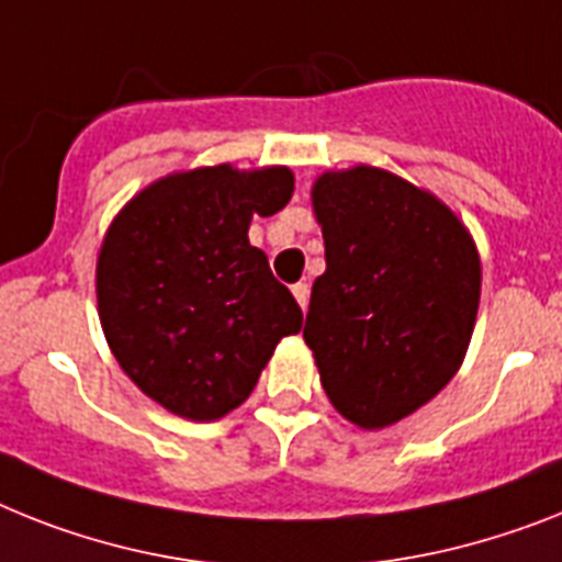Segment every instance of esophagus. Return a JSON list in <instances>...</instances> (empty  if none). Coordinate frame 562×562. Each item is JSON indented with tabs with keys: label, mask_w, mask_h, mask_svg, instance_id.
Here are the masks:
<instances>
[{
	"label": "esophagus",
	"mask_w": 562,
	"mask_h": 562,
	"mask_svg": "<svg viewBox=\"0 0 562 562\" xmlns=\"http://www.w3.org/2000/svg\"><path fill=\"white\" fill-rule=\"evenodd\" d=\"M292 295H295V301L301 304V310H307V304H310V284H307V281H299V284L292 286Z\"/></svg>",
	"instance_id": "obj_1"
}]
</instances>
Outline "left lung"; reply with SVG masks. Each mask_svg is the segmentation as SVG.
<instances>
[{
  "label": "left lung",
  "instance_id": "left-lung-1",
  "mask_svg": "<svg viewBox=\"0 0 562 562\" xmlns=\"http://www.w3.org/2000/svg\"><path fill=\"white\" fill-rule=\"evenodd\" d=\"M327 270L304 341L327 398L364 430L437 396L465 359L480 307V255L451 209L391 171H324L313 187Z\"/></svg>",
  "mask_w": 562,
  "mask_h": 562
}]
</instances>
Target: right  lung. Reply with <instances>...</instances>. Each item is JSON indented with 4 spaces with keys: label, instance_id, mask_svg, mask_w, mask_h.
<instances>
[{
    "label": "right lung",
    "instance_id": "obj_1",
    "mask_svg": "<svg viewBox=\"0 0 562 562\" xmlns=\"http://www.w3.org/2000/svg\"><path fill=\"white\" fill-rule=\"evenodd\" d=\"M286 166L178 171L125 203L97 258V307L125 375L171 414L212 422L247 402L299 301L249 244L292 198Z\"/></svg>",
    "mask_w": 562,
    "mask_h": 562
}]
</instances>
